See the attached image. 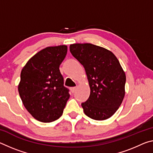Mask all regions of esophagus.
Here are the masks:
<instances>
[{"label": "esophagus", "instance_id": "1", "mask_svg": "<svg viewBox=\"0 0 153 153\" xmlns=\"http://www.w3.org/2000/svg\"><path fill=\"white\" fill-rule=\"evenodd\" d=\"M70 90H71V92L72 93H74V92H76V90H77V88L76 87H72V88H71Z\"/></svg>", "mask_w": 153, "mask_h": 153}]
</instances>
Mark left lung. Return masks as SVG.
Segmentation results:
<instances>
[{
  "label": "left lung",
  "instance_id": "8db88e82",
  "mask_svg": "<svg viewBox=\"0 0 153 153\" xmlns=\"http://www.w3.org/2000/svg\"><path fill=\"white\" fill-rule=\"evenodd\" d=\"M69 50L84 67L90 94L82 103L84 112L95 120L113 116L125 97L126 74L112 52L90 43L73 44Z\"/></svg>",
  "mask_w": 153,
  "mask_h": 153
}]
</instances>
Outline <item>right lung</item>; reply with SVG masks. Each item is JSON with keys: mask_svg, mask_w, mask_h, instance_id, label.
<instances>
[{"mask_svg": "<svg viewBox=\"0 0 153 153\" xmlns=\"http://www.w3.org/2000/svg\"><path fill=\"white\" fill-rule=\"evenodd\" d=\"M67 52L66 45L46 47L30 58L21 72V99L32 117L41 122L58 120L70 97L59 70Z\"/></svg>", "mask_w": 153, "mask_h": 153, "instance_id": "1", "label": "right lung"}]
</instances>
